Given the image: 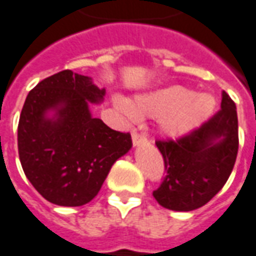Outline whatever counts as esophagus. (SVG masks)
I'll list each match as a JSON object with an SVG mask.
<instances>
[{"mask_svg":"<svg viewBox=\"0 0 256 256\" xmlns=\"http://www.w3.org/2000/svg\"><path fill=\"white\" fill-rule=\"evenodd\" d=\"M132 142H134V146H139L143 142H146V138L140 134H138V132H132Z\"/></svg>","mask_w":256,"mask_h":256,"instance_id":"1","label":"esophagus"}]
</instances>
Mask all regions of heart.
Listing matches in <instances>:
<instances>
[{
  "mask_svg": "<svg viewBox=\"0 0 256 256\" xmlns=\"http://www.w3.org/2000/svg\"><path fill=\"white\" fill-rule=\"evenodd\" d=\"M114 106L131 121L140 116L158 120L161 132L170 138L189 134L202 124L214 110V99L206 94H193L182 85H171L135 96L130 100L114 96Z\"/></svg>",
  "mask_w": 256,
  "mask_h": 256,
  "instance_id": "heart-1",
  "label": "heart"
}]
</instances>
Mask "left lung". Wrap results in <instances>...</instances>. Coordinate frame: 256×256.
<instances>
[{
  "label": "left lung",
  "mask_w": 256,
  "mask_h": 256,
  "mask_svg": "<svg viewBox=\"0 0 256 256\" xmlns=\"http://www.w3.org/2000/svg\"><path fill=\"white\" fill-rule=\"evenodd\" d=\"M166 178L154 198L172 211L206 206L228 182L238 152V121L234 102L222 92L220 110L194 131L176 140H157Z\"/></svg>",
  "instance_id": "left-lung-1"
}]
</instances>
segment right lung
<instances>
[{"instance_id":"right-lung-1","label":"right lung","mask_w":256,"mask_h":256,"mask_svg":"<svg viewBox=\"0 0 256 256\" xmlns=\"http://www.w3.org/2000/svg\"><path fill=\"white\" fill-rule=\"evenodd\" d=\"M104 94L90 77L63 70L27 95L18 126L19 158L27 179L52 204L90 202L112 166L132 148L128 132L90 116V103H100Z\"/></svg>"}]
</instances>
